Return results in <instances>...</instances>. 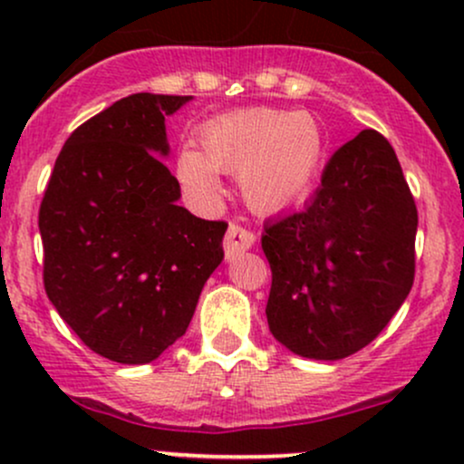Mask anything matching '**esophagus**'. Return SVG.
I'll list each match as a JSON object with an SVG mask.
<instances>
[{
  "instance_id": "1",
  "label": "esophagus",
  "mask_w": 464,
  "mask_h": 464,
  "mask_svg": "<svg viewBox=\"0 0 464 464\" xmlns=\"http://www.w3.org/2000/svg\"><path fill=\"white\" fill-rule=\"evenodd\" d=\"M255 244V233L250 228L242 227V225H231L228 227L227 236H225V253L227 259L237 257L239 253L248 250Z\"/></svg>"
}]
</instances>
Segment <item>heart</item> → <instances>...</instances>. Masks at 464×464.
<instances>
[{"label": "heart", "instance_id": "b5f03b06", "mask_svg": "<svg viewBox=\"0 0 464 464\" xmlns=\"http://www.w3.org/2000/svg\"><path fill=\"white\" fill-rule=\"evenodd\" d=\"M327 140L305 111L257 106L207 120L198 129V150L183 148L174 174L196 200L220 194L218 172L237 174L244 200L262 214L299 205L321 174Z\"/></svg>", "mask_w": 464, "mask_h": 464}]
</instances>
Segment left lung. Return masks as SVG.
<instances>
[{
  "mask_svg": "<svg viewBox=\"0 0 464 464\" xmlns=\"http://www.w3.org/2000/svg\"><path fill=\"white\" fill-rule=\"evenodd\" d=\"M417 222L392 146L362 130L324 165L305 209L264 225L270 334L310 360L364 349L414 284Z\"/></svg>",
  "mask_w": 464,
  "mask_h": 464,
  "instance_id": "1",
  "label": "left lung"
}]
</instances>
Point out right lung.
Returning a JSON list of instances; mask_svg holds the SVG:
<instances>
[{"instance_id": "add662e5", "label": "right lung", "mask_w": 464, "mask_h": 464, "mask_svg": "<svg viewBox=\"0 0 464 464\" xmlns=\"http://www.w3.org/2000/svg\"><path fill=\"white\" fill-rule=\"evenodd\" d=\"M189 95L132 93L69 135L39 209L44 285L93 353L148 364L188 332L227 222L179 207L165 115Z\"/></svg>"}]
</instances>
